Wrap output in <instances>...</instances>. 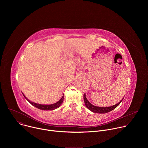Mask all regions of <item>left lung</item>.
I'll return each mask as SVG.
<instances>
[{
  "label": "left lung",
  "instance_id": "8db88e82",
  "mask_svg": "<svg viewBox=\"0 0 148 148\" xmlns=\"http://www.w3.org/2000/svg\"><path fill=\"white\" fill-rule=\"evenodd\" d=\"M123 98L118 103H116V104H115L114 105H112V106L108 107H96V106H95V105L91 104L88 101V99H87L86 94H84V103H85V105H86V107L88 110H90L91 111H92V112H93L94 113H97V114H105V113H107V112H109L112 111L113 110L116 108L118 106V105L120 104V103L123 100Z\"/></svg>",
  "mask_w": 148,
  "mask_h": 148
}]
</instances>
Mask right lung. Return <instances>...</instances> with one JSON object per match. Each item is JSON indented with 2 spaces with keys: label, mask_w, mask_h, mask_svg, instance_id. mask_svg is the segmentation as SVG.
I'll list each match as a JSON object with an SVG mask.
<instances>
[{
  "label": "right lung",
  "mask_w": 148,
  "mask_h": 148,
  "mask_svg": "<svg viewBox=\"0 0 148 148\" xmlns=\"http://www.w3.org/2000/svg\"><path fill=\"white\" fill-rule=\"evenodd\" d=\"M23 94V93H22ZM23 96L25 97V98L32 105H33L34 107H36L38 109H40V110H46V111H48V110H54L58 107H60V105H61V103H62L63 102V100H64V94H63V95L62 96L61 98L57 102L54 103H53V104H50V105H43V104H39V103H35V102H32L30 101H29L26 97L25 95L23 94Z\"/></svg>",
  "instance_id": "add662e5"
}]
</instances>
